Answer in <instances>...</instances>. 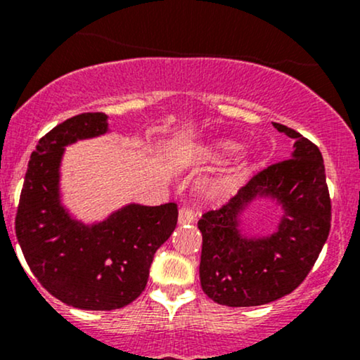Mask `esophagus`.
<instances>
[{
    "label": "esophagus",
    "instance_id": "obj_1",
    "mask_svg": "<svg viewBox=\"0 0 360 360\" xmlns=\"http://www.w3.org/2000/svg\"><path fill=\"white\" fill-rule=\"evenodd\" d=\"M194 221V213L191 208H188V206H183V208L179 210V214H177V223L179 225H188V223H193Z\"/></svg>",
    "mask_w": 360,
    "mask_h": 360
}]
</instances>
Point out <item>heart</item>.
I'll use <instances>...</instances> for the list:
<instances>
[{
    "mask_svg": "<svg viewBox=\"0 0 360 360\" xmlns=\"http://www.w3.org/2000/svg\"><path fill=\"white\" fill-rule=\"evenodd\" d=\"M235 150V143L232 142H218L217 146H214V152H217L218 155H229L230 152ZM243 164L249 162V155H243L242 159Z\"/></svg>",
    "mask_w": 360,
    "mask_h": 360,
    "instance_id": "heart-1",
    "label": "heart"
}]
</instances>
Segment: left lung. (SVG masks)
<instances>
[{
    "instance_id": "1",
    "label": "left lung",
    "mask_w": 360,
    "mask_h": 360,
    "mask_svg": "<svg viewBox=\"0 0 360 360\" xmlns=\"http://www.w3.org/2000/svg\"><path fill=\"white\" fill-rule=\"evenodd\" d=\"M274 128L295 140L289 159L254 176L221 208L198 221L203 235L200 281L205 295L226 307H259L303 283L330 232V205L321 152L298 131ZM259 199L281 208L274 233L247 234L241 217Z\"/></svg>"
}]
</instances>
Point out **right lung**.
Masks as SVG:
<instances>
[{
    "instance_id": "right-lung-1",
    "label": "right lung",
    "mask_w": 360,
    "mask_h": 360,
    "mask_svg": "<svg viewBox=\"0 0 360 360\" xmlns=\"http://www.w3.org/2000/svg\"><path fill=\"white\" fill-rule=\"evenodd\" d=\"M105 113H81L52 128L30 155L15 232L28 267L62 303L118 309L147 286L154 254L174 232L177 205L128 203L105 220L84 223L62 203L65 147L108 134Z\"/></svg>"
}]
</instances>
